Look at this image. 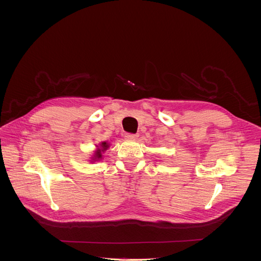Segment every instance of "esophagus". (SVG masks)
Wrapping results in <instances>:
<instances>
[{
    "mask_svg": "<svg viewBox=\"0 0 261 261\" xmlns=\"http://www.w3.org/2000/svg\"><path fill=\"white\" fill-rule=\"evenodd\" d=\"M138 137V135H135V134H126L125 139L127 140H135Z\"/></svg>",
    "mask_w": 261,
    "mask_h": 261,
    "instance_id": "esophagus-1",
    "label": "esophagus"
}]
</instances>
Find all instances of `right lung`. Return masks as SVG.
Listing matches in <instances>:
<instances>
[{"label":"right lung","mask_w":261,"mask_h":261,"mask_svg":"<svg viewBox=\"0 0 261 261\" xmlns=\"http://www.w3.org/2000/svg\"><path fill=\"white\" fill-rule=\"evenodd\" d=\"M96 147H97L96 150H94L93 154L90 158L91 160H89L91 163L102 160V156H103L102 154H103L107 151L108 148L110 147V144L107 143V141H102V143L99 144V146H96Z\"/></svg>","instance_id":"1"}]
</instances>
